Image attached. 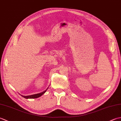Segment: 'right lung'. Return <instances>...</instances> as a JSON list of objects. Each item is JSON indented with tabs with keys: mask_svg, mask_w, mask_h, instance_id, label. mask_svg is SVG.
Returning <instances> with one entry per match:
<instances>
[{
	"mask_svg": "<svg viewBox=\"0 0 121 121\" xmlns=\"http://www.w3.org/2000/svg\"><path fill=\"white\" fill-rule=\"evenodd\" d=\"M49 87L48 88L46 89L45 91H43L40 92V93H38V94H34V95H30V96H23V95H21V96L25 98L26 99H34V98H39V97L42 96L43 94H44L46 91H47V89H48Z\"/></svg>",
	"mask_w": 121,
	"mask_h": 121,
	"instance_id": "obj_1",
	"label": "right lung"
}]
</instances>
